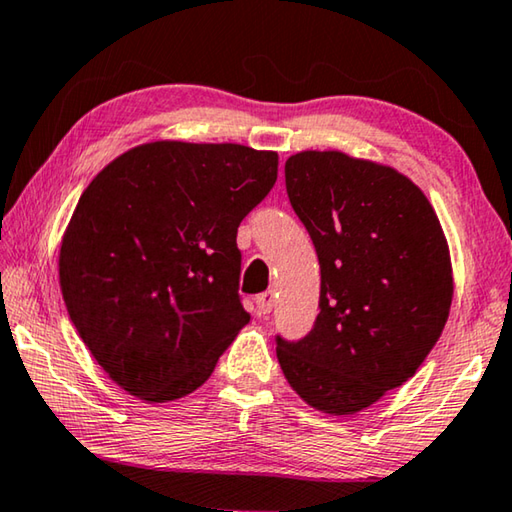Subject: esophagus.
<instances>
[{"instance_id": "1", "label": "esophagus", "mask_w": 512, "mask_h": 512, "mask_svg": "<svg viewBox=\"0 0 512 512\" xmlns=\"http://www.w3.org/2000/svg\"><path fill=\"white\" fill-rule=\"evenodd\" d=\"M255 302H257L259 314H271V309L275 307V293L271 289L264 291V293H259Z\"/></svg>"}]
</instances>
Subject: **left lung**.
Returning <instances> with one entry per match:
<instances>
[{"mask_svg":"<svg viewBox=\"0 0 512 512\" xmlns=\"http://www.w3.org/2000/svg\"><path fill=\"white\" fill-rule=\"evenodd\" d=\"M284 180L318 255L320 311L302 339L275 336L277 361L314 409L357 413L411 379L443 334V228L409 178L339 151L291 155Z\"/></svg>","mask_w":512,"mask_h":512,"instance_id":"8db88e82","label":"left lung"}]
</instances>
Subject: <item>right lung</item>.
Listing matches in <instances>:
<instances>
[{"label": "right lung", "mask_w": 512, "mask_h": 512, "mask_svg": "<svg viewBox=\"0 0 512 512\" xmlns=\"http://www.w3.org/2000/svg\"><path fill=\"white\" fill-rule=\"evenodd\" d=\"M275 180L273 151L153 142L85 189L60 246V289L76 332L126 393L169 402L210 379L250 320L237 228Z\"/></svg>", "instance_id": "1"}]
</instances>
